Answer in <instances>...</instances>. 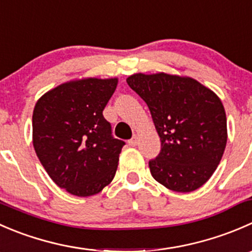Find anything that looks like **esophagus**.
I'll return each mask as SVG.
<instances>
[{
    "label": "esophagus",
    "instance_id": "1",
    "mask_svg": "<svg viewBox=\"0 0 252 252\" xmlns=\"http://www.w3.org/2000/svg\"><path fill=\"white\" fill-rule=\"evenodd\" d=\"M128 144L132 147L137 146V144H138V136H137V134H134V136L128 141Z\"/></svg>",
    "mask_w": 252,
    "mask_h": 252
}]
</instances>
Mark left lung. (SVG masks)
<instances>
[{
	"label": "left lung",
	"instance_id": "8db88e82",
	"mask_svg": "<svg viewBox=\"0 0 252 252\" xmlns=\"http://www.w3.org/2000/svg\"><path fill=\"white\" fill-rule=\"evenodd\" d=\"M148 105L161 151L149 161L159 184L191 192L213 175L226 146V116L219 96L191 77L134 73L126 79Z\"/></svg>",
	"mask_w": 252,
	"mask_h": 252
}]
</instances>
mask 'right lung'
Wrapping results in <instances>:
<instances>
[{
  "mask_svg": "<svg viewBox=\"0 0 252 252\" xmlns=\"http://www.w3.org/2000/svg\"><path fill=\"white\" fill-rule=\"evenodd\" d=\"M116 78L73 79L41 95L33 111V146L59 188L78 197L113 181L125 142L111 136L103 110Z\"/></svg>",
  "mask_w": 252,
  "mask_h": 252,
  "instance_id": "right-lung-1",
  "label": "right lung"
}]
</instances>
